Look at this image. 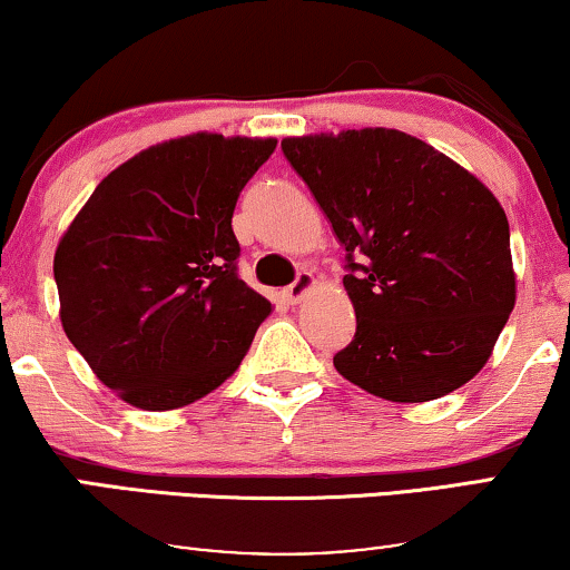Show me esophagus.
Segmentation results:
<instances>
[{
  "mask_svg": "<svg viewBox=\"0 0 570 570\" xmlns=\"http://www.w3.org/2000/svg\"><path fill=\"white\" fill-rule=\"evenodd\" d=\"M316 287V279H314V275H311V272H298V277H295V283L293 285H287L285 291H283V298L291 303V306H295V303H301L303 298H306V295L314 291Z\"/></svg>",
  "mask_w": 570,
  "mask_h": 570,
  "instance_id": "34e87169",
  "label": "esophagus"
}]
</instances>
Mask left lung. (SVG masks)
<instances>
[{"label":"left lung","mask_w":570,"mask_h":570,"mask_svg":"<svg viewBox=\"0 0 570 570\" xmlns=\"http://www.w3.org/2000/svg\"><path fill=\"white\" fill-rule=\"evenodd\" d=\"M347 252L355 340L334 355L350 384L431 402L478 376L517 303L509 220L478 176L400 129L285 137Z\"/></svg>","instance_id":"obj_1"}]
</instances>
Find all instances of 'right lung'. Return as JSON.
Returning <instances> with one entry per match:
<instances>
[{
    "instance_id": "1",
    "label": "right lung",
    "mask_w": 570,
    "mask_h": 570,
    "mask_svg": "<svg viewBox=\"0 0 570 570\" xmlns=\"http://www.w3.org/2000/svg\"><path fill=\"white\" fill-rule=\"evenodd\" d=\"M275 147L215 131L147 147L96 186L61 236V326L131 407L166 412L215 392L272 314L236 275L230 220Z\"/></svg>"
}]
</instances>
